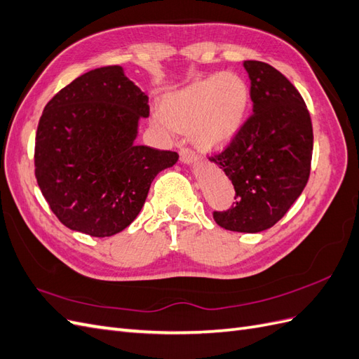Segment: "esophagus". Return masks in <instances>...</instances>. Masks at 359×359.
Here are the masks:
<instances>
[{"instance_id":"obj_1","label":"esophagus","mask_w":359,"mask_h":359,"mask_svg":"<svg viewBox=\"0 0 359 359\" xmlns=\"http://www.w3.org/2000/svg\"><path fill=\"white\" fill-rule=\"evenodd\" d=\"M180 159H182V162H194V161H197V155H196V151L194 150H191L189 147H182L180 149Z\"/></svg>"}]
</instances>
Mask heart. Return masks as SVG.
<instances>
[{
  "mask_svg": "<svg viewBox=\"0 0 359 359\" xmlns=\"http://www.w3.org/2000/svg\"><path fill=\"white\" fill-rule=\"evenodd\" d=\"M250 99L247 79L236 72H221L165 97L163 116L156 114L153 121L162 130L191 129L198 146L215 149L238 134Z\"/></svg>",
  "mask_w": 359,
  "mask_h": 359,
  "instance_id": "1",
  "label": "heart"
}]
</instances>
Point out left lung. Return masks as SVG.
<instances>
[{
  "label": "left lung",
  "instance_id": "1",
  "mask_svg": "<svg viewBox=\"0 0 359 359\" xmlns=\"http://www.w3.org/2000/svg\"><path fill=\"white\" fill-rule=\"evenodd\" d=\"M243 67L251 79L252 114L210 156L231 180L236 203L212 215L225 230L257 233L278 222L309 182L313 125L299 91L281 72L255 60L243 61Z\"/></svg>",
  "mask_w": 359,
  "mask_h": 359
}]
</instances>
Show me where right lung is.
Returning <instances> with one entry per match:
<instances>
[{
  "mask_svg": "<svg viewBox=\"0 0 359 359\" xmlns=\"http://www.w3.org/2000/svg\"><path fill=\"white\" fill-rule=\"evenodd\" d=\"M147 96L120 66L90 70L61 88L39 120L34 174L50 210L70 230L112 236L137 218L171 150L137 146Z\"/></svg>",
  "mask_w": 359,
  "mask_h": 359,
  "instance_id": "1",
  "label": "right lung"
}]
</instances>
